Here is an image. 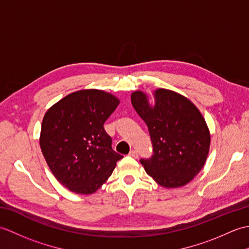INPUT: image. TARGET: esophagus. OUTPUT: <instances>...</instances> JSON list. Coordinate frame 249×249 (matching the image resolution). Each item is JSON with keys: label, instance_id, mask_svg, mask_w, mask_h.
Wrapping results in <instances>:
<instances>
[{"label": "esophagus", "instance_id": "1", "mask_svg": "<svg viewBox=\"0 0 249 249\" xmlns=\"http://www.w3.org/2000/svg\"><path fill=\"white\" fill-rule=\"evenodd\" d=\"M130 157H134V158H138V152H137L136 150H131L130 152H129V154H128Z\"/></svg>", "mask_w": 249, "mask_h": 249}]
</instances>
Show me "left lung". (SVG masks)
Masks as SVG:
<instances>
[{"mask_svg": "<svg viewBox=\"0 0 249 249\" xmlns=\"http://www.w3.org/2000/svg\"><path fill=\"white\" fill-rule=\"evenodd\" d=\"M155 106L140 91L131 104L143 120L151 137L153 155L141 158L146 173L167 188L189 183L203 168L210 149V131L197 107L169 89L155 91Z\"/></svg>", "mask_w": 249, "mask_h": 249, "instance_id": "left-lung-1", "label": "left lung"}]
</instances>
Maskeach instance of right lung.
Returning <instances> with one entry per match:
<instances>
[{
	"label": "right lung",
	"instance_id": "1",
	"mask_svg": "<svg viewBox=\"0 0 249 249\" xmlns=\"http://www.w3.org/2000/svg\"><path fill=\"white\" fill-rule=\"evenodd\" d=\"M119 103L100 89H82L67 95L46 112L40 149L51 172L71 192H96L123 158L113 151L112 139L104 128Z\"/></svg>",
	"mask_w": 249,
	"mask_h": 249
}]
</instances>
